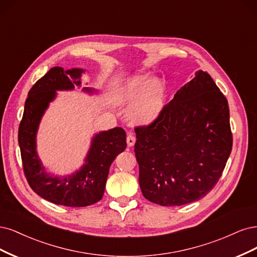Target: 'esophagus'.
<instances>
[{
  "instance_id": "34e87169",
  "label": "esophagus",
  "mask_w": 257,
  "mask_h": 257,
  "mask_svg": "<svg viewBox=\"0 0 257 257\" xmlns=\"http://www.w3.org/2000/svg\"><path fill=\"white\" fill-rule=\"evenodd\" d=\"M135 143H136V137L132 135V134H128V136H127V144H128V146L129 147L134 146Z\"/></svg>"
}]
</instances>
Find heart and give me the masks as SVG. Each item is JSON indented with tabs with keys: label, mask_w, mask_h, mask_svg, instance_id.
<instances>
[{
	"label": "heart",
	"mask_w": 257,
	"mask_h": 257,
	"mask_svg": "<svg viewBox=\"0 0 257 257\" xmlns=\"http://www.w3.org/2000/svg\"><path fill=\"white\" fill-rule=\"evenodd\" d=\"M115 100L121 106H130V121L136 125H150L159 117L167 103V86L151 73L136 74L116 88Z\"/></svg>",
	"instance_id": "heart-1"
}]
</instances>
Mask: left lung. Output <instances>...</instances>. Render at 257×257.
Listing matches in <instances>:
<instances>
[{
	"label": "left lung",
	"instance_id": "8db88e82",
	"mask_svg": "<svg viewBox=\"0 0 257 257\" xmlns=\"http://www.w3.org/2000/svg\"><path fill=\"white\" fill-rule=\"evenodd\" d=\"M135 130L141 190L161 206L189 204L210 192L233 146L226 98L202 70L158 118Z\"/></svg>",
	"mask_w": 257,
	"mask_h": 257
}]
</instances>
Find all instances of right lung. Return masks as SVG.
Wrapping results in <instances>:
<instances>
[{
    "label": "right lung",
    "instance_id": "obj_1",
    "mask_svg": "<svg viewBox=\"0 0 257 257\" xmlns=\"http://www.w3.org/2000/svg\"><path fill=\"white\" fill-rule=\"evenodd\" d=\"M83 71L80 68L64 70L53 67L40 78L30 89L18 131L23 171L30 187L45 200L68 207H85L101 200L111 164L127 146L126 132L122 128L99 132L92 140L85 164L66 177L47 173L38 158L36 134L49 102L55 98L56 90L80 86ZM83 90L92 93L93 88L84 87Z\"/></svg>",
    "mask_w": 257,
    "mask_h": 257
}]
</instances>
